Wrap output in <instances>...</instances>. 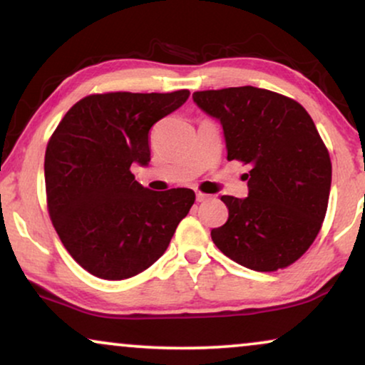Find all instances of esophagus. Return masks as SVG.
Listing matches in <instances>:
<instances>
[{
	"mask_svg": "<svg viewBox=\"0 0 365 365\" xmlns=\"http://www.w3.org/2000/svg\"><path fill=\"white\" fill-rule=\"evenodd\" d=\"M196 199H197V202H204V201H207L209 196H207V194H202V192H196Z\"/></svg>",
	"mask_w": 365,
	"mask_h": 365,
	"instance_id": "esophagus-1",
	"label": "esophagus"
}]
</instances>
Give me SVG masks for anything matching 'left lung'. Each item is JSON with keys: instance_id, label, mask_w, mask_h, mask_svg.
I'll return each mask as SVG.
<instances>
[{"instance_id": "obj_1", "label": "left lung", "mask_w": 365, "mask_h": 365, "mask_svg": "<svg viewBox=\"0 0 365 365\" xmlns=\"http://www.w3.org/2000/svg\"><path fill=\"white\" fill-rule=\"evenodd\" d=\"M192 99L221 123L229 161L251 166L247 197H221L229 217L211 231L214 244L252 271L291 266L321 231L331 192V158L312 118L294 99L254 86Z\"/></svg>"}]
</instances>
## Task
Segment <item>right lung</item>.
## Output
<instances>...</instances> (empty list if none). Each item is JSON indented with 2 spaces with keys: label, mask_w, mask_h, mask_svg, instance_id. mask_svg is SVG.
<instances>
[{
  "label": "right lung",
  "mask_w": 365,
  "mask_h": 365,
  "mask_svg": "<svg viewBox=\"0 0 365 365\" xmlns=\"http://www.w3.org/2000/svg\"><path fill=\"white\" fill-rule=\"evenodd\" d=\"M189 91L91 94L64 114L44 156L48 209L59 239L93 276L121 281L166 252L196 194L154 192L134 179L148 166L149 129Z\"/></svg>",
  "instance_id": "add662e5"
}]
</instances>
